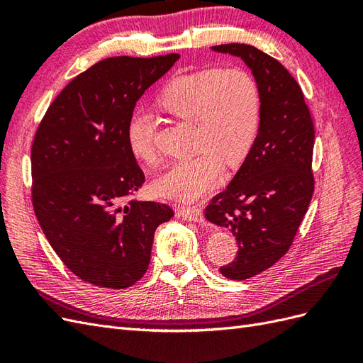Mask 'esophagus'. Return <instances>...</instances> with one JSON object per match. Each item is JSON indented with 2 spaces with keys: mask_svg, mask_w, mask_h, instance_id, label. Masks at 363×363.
I'll return each mask as SVG.
<instances>
[{
  "mask_svg": "<svg viewBox=\"0 0 363 363\" xmlns=\"http://www.w3.org/2000/svg\"><path fill=\"white\" fill-rule=\"evenodd\" d=\"M179 216H182L186 221H194V223H203V211L199 206H189V207H179L177 208Z\"/></svg>",
  "mask_w": 363,
  "mask_h": 363,
  "instance_id": "esophagus-1",
  "label": "esophagus"
}]
</instances>
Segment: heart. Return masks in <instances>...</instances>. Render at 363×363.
<instances>
[{
  "mask_svg": "<svg viewBox=\"0 0 363 363\" xmlns=\"http://www.w3.org/2000/svg\"><path fill=\"white\" fill-rule=\"evenodd\" d=\"M164 112L195 125L194 148L199 155L172 163L155 182L168 199L192 201L211 191L225 164L244 162L257 139L262 100L256 80L239 68L204 69L175 77L159 95ZM155 116L138 108L127 123V144L133 156L156 164L152 144Z\"/></svg>",
  "mask_w": 363,
  "mask_h": 363,
  "instance_id": "heart-1",
  "label": "heart"
}]
</instances>
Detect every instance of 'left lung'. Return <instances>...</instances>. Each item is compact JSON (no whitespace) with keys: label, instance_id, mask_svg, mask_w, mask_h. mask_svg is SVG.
Wrapping results in <instances>:
<instances>
[{"label":"left lung","instance_id":"left-lung-1","mask_svg":"<svg viewBox=\"0 0 363 363\" xmlns=\"http://www.w3.org/2000/svg\"><path fill=\"white\" fill-rule=\"evenodd\" d=\"M212 51L239 57L259 86L262 119L244 163L206 208V219L236 238V259L219 268L245 280L272 267L292 244L313 194V121L298 83L256 47L225 43Z\"/></svg>","mask_w":363,"mask_h":363}]
</instances>
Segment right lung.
<instances>
[{
  "mask_svg": "<svg viewBox=\"0 0 363 363\" xmlns=\"http://www.w3.org/2000/svg\"><path fill=\"white\" fill-rule=\"evenodd\" d=\"M179 54L108 57L77 75L52 101L31 147L33 207L42 232L77 277L125 289L148 269L167 204L130 201L145 175L127 144L136 101Z\"/></svg>",
  "mask_w": 363,
  "mask_h": 363,
  "instance_id": "add662e5",
  "label": "right lung"
}]
</instances>
